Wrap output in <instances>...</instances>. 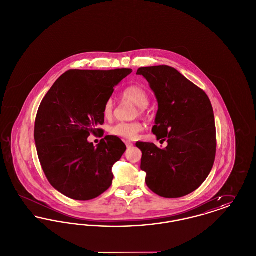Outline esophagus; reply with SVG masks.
<instances>
[{"label":"esophagus","instance_id":"1","mask_svg":"<svg viewBox=\"0 0 256 256\" xmlns=\"http://www.w3.org/2000/svg\"><path fill=\"white\" fill-rule=\"evenodd\" d=\"M126 145L128 148H132V146H134V144H132L130 141H126Z\"/></svg>","mask_w":256,"mask_h":256}]
</instances>
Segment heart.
<instances>
[{"label": "heart", "instance_id": "heart-1", "mask_svg": "<svg viewBox=\"0 0 256 256\" xmlns=\"http://www.w3.org/2000/svg\"><path fill=\"white\" fill-rule=\"evenodd\" d=\"M120 98L124 102H130L137 106V110L139 115H144L146 113V108L150 102L148 93L143 86L138 84L126 87L121 94ZM113 100L108 98L102 108V115L106 119H110L113 113ZM144 130L142 122L135 121L130 122H118L110 128V134L113 136H117L124 139L132 140L135 139L139 134Z\"/></svg>", "mask_w": 256, "mask_h": 256}]
</instances>
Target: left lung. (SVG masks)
I'll use <instances>...</instances> for the list:
<instances>
[{"label":"left lung","instance_id":"8db88e82","mask_svg":"<svg viewBox=\"0 0 256 256\" xmlns=\"http://www.w3.org/2000/svg\"><path fill=\"white\" fill-rule=\"evenodd\" d=\"M158 102L152 132L168 146L137 142L146 186L163 198H182L206 180L216 156V126L209 98L178 70L160 65L142 67Z\"/></svg>","mask_w":256,"mask_h":256}]
</instances>
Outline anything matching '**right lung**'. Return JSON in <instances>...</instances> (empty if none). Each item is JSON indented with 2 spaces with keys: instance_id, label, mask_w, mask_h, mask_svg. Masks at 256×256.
<instances>
[{
  "instance_id": "obj_1",
  "label": "right lung",
  "mask_w": 256,
  "mask_h": 256,
  "mask_svg": "<svg viewBox=\"0 0 256 256\" xmlns=\"http://www.w3.org/2000/svg\"><path fill=\"white\" fill-rule=\"evenodd\" d=\"M132 69L69 70L50 87L37 111L34 140L43 172L50 185L76 200H89L112 184V166L126 146L108 135L97 146L90 134H102V108L114 86Z\"/></svg>"
}]
</instances>
